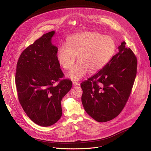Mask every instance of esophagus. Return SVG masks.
I'll use <instances>...</instances> for the list:
<instances>
[{
  "label": "esophagus",
  "mask_w": 151,
  "mask_h": 151,
  "mask_svg": "<svg viewBox=\"0 0 151 151\" xmlns=\"http://www.w3.org/2000/svg\"><path fill=\"white\" fill-rule=\"evenodd\" d=\"M72 83H73V86H79V83L78 82H73Z\"/></svg>",
  "instance_id": "34e87169"
}]
</instances>
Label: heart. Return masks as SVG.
Segmentation results:
<instances>
[{"instance_id":"b5f03b06","label":"heart","mask_w":151,"mask_h":151,"mask_svg":"<svg viewBox=\"0 0 151 151\" xmlns=\"http://www.w3.org/2000/svg\"><path fill=\"white\" fill-rule=\"evenodd\" d=\"M115 49L114 39L97 32H82L70 37L67 45H62L57 53L61 66L70 69L76 56L79 62L68 74L72 81H78L88 73L101 70L108 63Z\"/></svg>"}]
</instances>
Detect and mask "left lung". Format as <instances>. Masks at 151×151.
Listing matches in <instances>:
<instances>
[{
    "instance_id": "obj_1",
    "label": "left lung",
    "mask_w": 151,
    "mask_h": 151,
    "mask_svg": "<svg viewBox=\"0 0 151 151\" xmlns=\"http://www.w3.org/2000/svg\"><path fill=\"white\" fill-rule=\"evenodd\" d=\"M124 41L118 52L97 73L81 83L84 109L99 122L109 121L122 111L130 96L137 61Z\"/></svg>"
}]
</instances>
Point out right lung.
<instances>
[{
    "instance_id": "obj_1",
    "label": "right lung",
    "mask_w": 151,
    "mask_h": 151,
    "mask_svg": "<svg viewBox=\"0 0 151 151\" xmlns=\"http://www.w3.org/2000/svg\"><path fill=\"white\" fill-rule=\"evenodd\" d=\"M52 31L27 47L17 64L15 85L18 98L28 117L35 124L48 127L62 115L61 100L72 88L57 58L58 48L51 43ZM57 81L58 84L54 86Z\"/></svg>"
}]
</instances>
